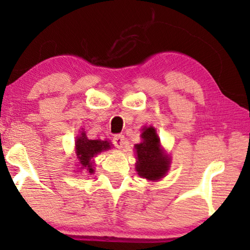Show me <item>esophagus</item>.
<instances>
[{
	"mask_svg": "<svg viewBox=\"0 0 250 250\" xmlns=\"http://www.w3.org/2000/svg\"><path fill=\"white\" fill-rule=\"evenodd\" d=\"M112 142L116 148H123V146L125 145V138L123 134H116L114 138H112Z\"/></svg>",
	"mask_w": 250,
	"mask_h": 250,
	"instance_id": "34e87169",
	"label": "esophagus"
}]
</instances>
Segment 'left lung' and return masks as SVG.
<instances>
[{"label": "left lung", "mask_w": 250, "mask_h": 250, "mask_svg": "<svg viewBox=\"0 0 250 250\" xmlns=\"http://www.w3.org/2000/svg\"><path fill=\"white\" fill-rule=\"evenodd\" d=\"M143 141L135 145L138 162L136 172L146 180H159L168 170L169 159L160 149V140L153 127L145 128Z\"/></svg>", "instance_id": "obj_1"}]
</instances>
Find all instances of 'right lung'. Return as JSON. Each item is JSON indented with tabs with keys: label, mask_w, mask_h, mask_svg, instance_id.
<instances>
[{
	"label": "right lung",
	"mask_w": 250,
	"mask_h": 250,
	"mask_svg": "<svg viewBox=\"0 0 250 250\" xmlns=\"http://www.w3.org/2000/svg\"><path fill=\"white\" fill-rule=\"evenodd\" d=\"M110 149L108 141L101 140H88L85 133H82L76 140V152L77 158L80 159L82 168L86 169L88 173H93L92 168V158L104 150Z\"/></svg>",
	"instance_id": "obj_1"
}]
</instances>
